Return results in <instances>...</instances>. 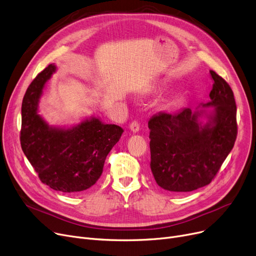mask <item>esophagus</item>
I'll list each match as a JSON object with an SVG mask.
<instances>
[{"mask_svg": "<svg viewBox=\"0 0 256 256\" xmlns=\"http://www.w3.org/2000/svg\"><path fill=\"white\" fill-rule=\"evenodd\" d=\"M130 130L132 132H137L138 130H139V128H140V124H139V122L137 121V120H134L130 124Z\"/></svg>", "mask_w": 256, "mask_h": 256, "instance_id": "34e87169", "label": "esophagus"}]
</instances>
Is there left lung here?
Segmentation results:
<instances>
[{"label":"left lung","mask_w":256,"mask_h":256,"mask_svg":"<svg viewBox=\"0 0 256 256\" xmlns=\"http://www.w3.org/2000/svg\"><path fill=\"white\" fill-rule=\"evenodd\" d=\"M214 82L210 102L214 106L202 126L198 112L185 108L160 112L148 121L150 170L157 184L174 192H192L212 181L238 136L236 104L229 84L210 71Z\"/></svg>","instance_id":"left-lung-1"}]
</instances>
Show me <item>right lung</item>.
I'll use <instances>...</instances> for the list:
<instances>
[{
	"mask_svg": "<svg viewBox=\"0 0 256 256\" xmlns=\"http://www.w3.org/2000/svg\"><path fill=\"white\" fill-rule=\"evenodd\" d=\"M55 71L49 64L28 86L22 102L20 146L42 183L54 190L75 194L100 178L108 154L124 130L93 118L69 130L49 128L38 114L44 84Z\"/></svg>",
	"mask_w": 256,
	"mask_h": 256,
	"instance_id": "obj_1",
	"label": "right lung"
}]
</instances>
